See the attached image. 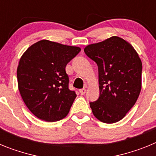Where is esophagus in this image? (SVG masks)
Instances as JSON below:
<instances>
[{
	"label": "esophagus",
	"instance_id": "1",
	"mask_svg": "<svg viewBox=\"0 0 156 156\" xmlns=\"http://www.w3.org/2000/svg\"><path fill=\"white\" fill-rule=\"evenodd\" d=\"M86 91H87V90L85 89V88H83V89H80V93L82 95L85 94Z\"/></svg>",
	"mask_w": 156,
	"mask_h": 156
}]
</instances>
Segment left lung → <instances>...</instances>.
Returning a JSON list of instances; mask_svg holds the SVG:
<instances>
[{
	"label": "left lung",
	"instance_id": "left-lung-1",
	"mask_svg": "<svg viewBox=\"0 0 156 156\" xmlns=\"http://www.w3.org/2000/svg\"><path fill=\"white\" fill-rule=\"evenodd\" d=\"M97 63L100 95L90 102L94 115L105 123L121 120L134 105L141 89L142 63L130 44L112 37L84 48Z\"/></svg>",
	"mask_w": 156,
	"mask_h": 156
}]
</instances>
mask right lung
Here are the masks:
<instances>
[{
  "instance_id": "1",
  "label": "right lung",
  "mask_w": 156,
  "mask_h": 156,
  "mask_svg": "<svg viewBox=\"0 0 156 156\" xmlns=\"http://www.w3.org/2000/svg\"><path fill=\"white\" fill-rule=\"evenodd\" d=\"M80 48L42 40L19 60L18 86L23 101L37 118L55 122L68 115L76 94L69 89L66 66Z\"/></svg>"
}]
</instances>
